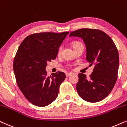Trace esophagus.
<instances>
[{
    "instance_id": "34e87169",
    "label": "esophagus",
    "mask_w": 127,
    "mask_h": 127,
    "mask_svg": "<svg viewBox=\"0 0 127 127\" xmlns=\"http://www.w3.org/2000/svg\"><path fill=\"white\" fill-rule=\"evenodd\" d=\"M71 74H72V73H69V72H66V73H65V76H66L67 77H69V76L71 75Z\"/></svg>"
}]
</instances>
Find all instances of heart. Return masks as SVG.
<instances>
[{
	"mask_svg": "<svg viewBox=\"0 0 127 127\" xmlns=\"http://www.w3.org/2000/svg\"><path fill=\"white\" fill-rule=\"evenodd\" d=\"M71 46H72V48H73V49H75V48H77V47H78V46H84V45H83V44H82V43H81V42L75 41V42H72ZM62 46L59 47V48L58 49V54H60L61 53V52H62ZM71 66H72V65L71 64H67V67H71Z\"/></svg>",
	"mask_w": 127,
	"mask_h": 127,
	"instance_id": "heart-1",
	"label": "heart"
}]
</instances>
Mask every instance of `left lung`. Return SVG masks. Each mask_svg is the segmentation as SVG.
Returning <instances> with one entry per match:
<instances>
[{"label":"left lung","instance_id":"left-lung-1","mask_svg":"<svg viewBox=\"0 0 127 127\" xmlns=\"http://www.w3.org/2000/svg\"><path fill=\"white\" fill-rule=\"evenodd\" d=\"M80 37L87 47V62L95 65L94 71L87 78L79 73L76 89L80 97L87 102L102 100L112 91L117 79L119 55L110 37L103 31L82 28L72 31L70 36Z\"/></svg>","mask_w":127,"mask_h":127}]
</instances>
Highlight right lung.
Instances as JSON below:
<instances>
[{
    "label": "right lung",
    "instance_id": "add662e5",
    "mask_svg": "<svg viewBox=\"0 0 127 127\" xmlns=\"http://www.w3.org/2000/svg\"><path fill=\"white\" fill-rule=\"evenodd\" d=\"M68 32L35 33L20 44L13 62L16 82L32 104L44 107L56 99L59 87L65 78L63 72L47 75V62L56 58L59 46Z\"/></svg>",
    "mask_w": 127,
    "mask_h": 127
}]
</instances>
